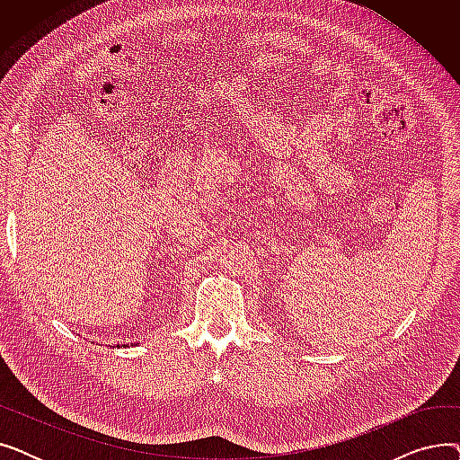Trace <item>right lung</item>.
<instances>
[{"mask_svg": "<svg viewBox=\"0 0 460 460\" xmlns=\"http://www.w3.org/2000/svg\"><path fill=\"white\" fill-rule=\"evenodd\" d=\"M117 347H119V345H117ZM123 347H127V345H123Z\"/></svg>", "mask_w": 460, "mask_h": 460, "instance_id": "1", "label": "right lung"}]
</instances>
